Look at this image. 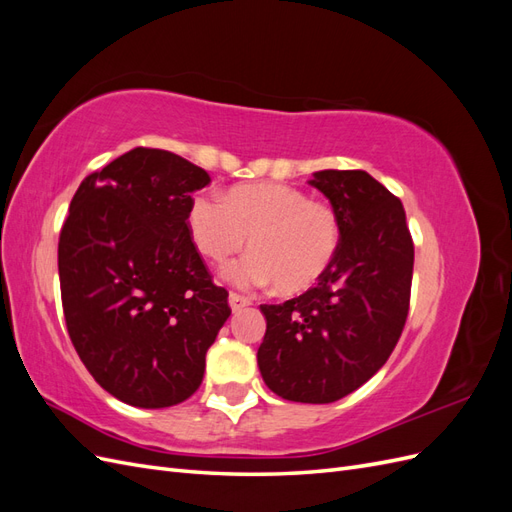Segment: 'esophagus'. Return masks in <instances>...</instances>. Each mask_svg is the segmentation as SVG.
I'll list each match as a JSON object with an SVG mask.
<instances>
[{"label": "esophagus", "instance_id": "esophagus-1", "mask_svg": "<svg viewBox=\"0 0 512 512\" xmlns=\"http://www.w3.org/2000/svg\"><path fill=\"white\" fill-rule=\"evenodd\" d=\"M228 303H230V307H232V312H239V309H243V307H247V305H252V299L243 297V294H239V292H230V294H228Z\"/></svg>", "mask_w": 512, "mask_h": 512}]
</instances>
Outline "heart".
Wrapping results in <instances>:
<instances>
[{"label":"heart","instance_id":"obj_1","mask_svg":"<svg viewBox=\"0 0 512 512\" xmlns=\"http://www.w3.org/2000/svg\"><path fill=\"white\" fill-rule=\"evenodd\" d=\"M194 243L211 262H224L250 241L252 254L226 269L239 286L275 284L277 292L314 288L342 243L337 211L286 183H241L226 192H200L188 209Z\"/></svg>","mask_w":512,"mask_h":512}]
</instances>
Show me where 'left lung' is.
I'll return each mask as SVG.
<instances>
[{"label": "left lung", "instance_id": "1", "mask_svg": "<svg viewBox=\"0 0 512 512\" xmlns=\"http://www.w3.org/2000/svg\"><path fill=\"white\" fill-rule=\"evenodd\" d=\"M309 183L331 200L342 243L314 288L260 305L267 333L258 367L282 399L331 404L395 350L410 309L414 243L401 200L365 170H320Z\"/></svg>", "mask_w": 512, "mask_h": 512}]
</instances>
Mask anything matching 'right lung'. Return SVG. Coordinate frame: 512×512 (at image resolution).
Instances as JSON below:
<instances>
[{"label": "right lung", "mask_w": 512, "mask_h": 512, "mask_svg": "<svg viewBox=\"0 0 512 512\" xmlns=\"http://www.w3.org/2000/svg\"><path fill=\"white\" fill-rule=\"evenodd\" d=\"M207 170L136 147L83 179L59 235V284L74 350L104 391L136 408L196 393L230 316L228 290L192 241Z\"/></svg>", "instance_id": "right-lung-1"}]
</instances>
